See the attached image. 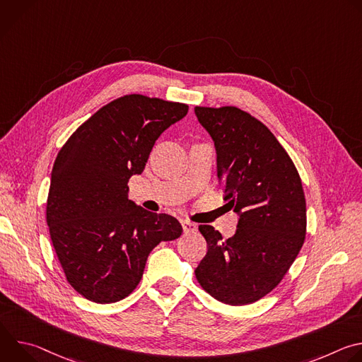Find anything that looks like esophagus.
Returning <instances> with one entry per match:
<instances>
[{"label":"esophagus","mask_w":362,"mask_h":362,"mask_svg":"<svg viewBox=\"0 0 362 362\" xmlns=\"http://www.w3.org/2000/svg\"><path fill=\"white\" fill-rule=\"evenodd\" d=\"M182 228H183V232L185 233H189V232H196L197 230V226L189 221H182Z\"/></svg>","instance_id":"esophagus-1"}]
</instances>
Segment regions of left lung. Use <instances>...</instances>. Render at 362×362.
Masks as SVG:
<instances>
[{"label": "left lung", "mask_w": 362, "mask_h": 362, "mask_svg": "<svg viewBox=\"0 0 362 362\" xmlns=\"http://www.w3.org/2000/svg\"><path fill=\"white\" fill-rule=\"evenodd\" d=\"M215 143L219 182L238 229L223 240L200 225L208 253L194 269L200 286L229 305H247L269 293L298 256L306 232L300 177L271 130L236 107H194Z\"/></svg>", "instance_id": "left-lung-1"}]
</instances>
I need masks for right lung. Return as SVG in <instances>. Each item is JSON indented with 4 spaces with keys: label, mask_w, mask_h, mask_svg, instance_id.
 <instances>
[{
    "label": "right lung",
    "mask_w": 362,
    "mask_h": 362,
    "mask_svg": "<svg viewBox=\"0 0 362 362\" xmlns=\"http://www.w3.org/2000/svg\"><path fill=\"white\" fill-rule=\"evenodd\" d=\"M187 110L129 94L95 112L62 147L51 170L47 225L67 281L86 299L112 303L130 295L153 247L182 235L176 218L129 200L127 183Z\"/></svg>",
    "instance_id": "1"
}]
</instances>
